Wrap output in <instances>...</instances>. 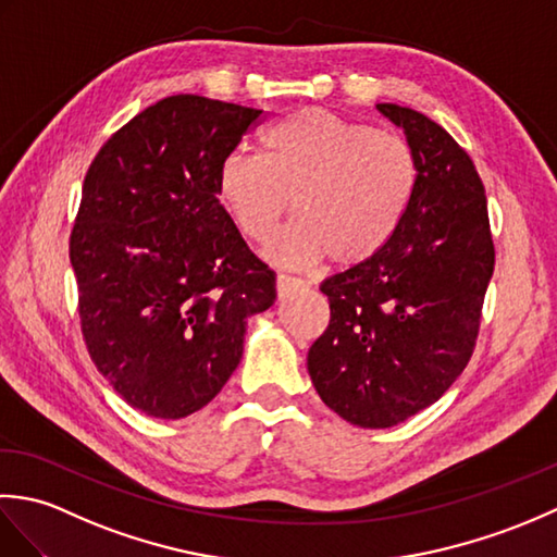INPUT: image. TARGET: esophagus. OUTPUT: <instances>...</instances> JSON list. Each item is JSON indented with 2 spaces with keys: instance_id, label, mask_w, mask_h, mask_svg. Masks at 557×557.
<instances>
[{
  "instance_id": "esophagus-1",
  "label": "esophagus",
  "mask_w": 557,
  "mask_h": 557,
  "mask_svg": "<svg viewBox=\"0 0 557 557\" xmlns=\"http://www.w3.org/2000/svg\"><path fill=\"white\" fill-rule=\"evenodd\" d=\"M306 287V282L301 277H292V275H285V272H280L277 275V297L285 299L289 297V294L299 292Z\"/></svg>"
}]
</instances>
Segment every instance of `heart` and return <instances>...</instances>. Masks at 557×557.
I'll return each mask as SVG.
<instances>
[{"label":"heart","instance_id":"obj_1","mask_svg":"<svg viewBox=\"0 0 557 557\" xmlns=\"http://www.w3.org/2000/svg\"><path fill=\"white\" fill-rule=\"evenodd\" d=\"M413 150L393 132L347 122L325 110H301L265 128L260 156L234 150L218 170V196L246 239L263 242L277 265L306 268L330 253L359 265L381 253L417 194Z\"/></svg>","mask_w":557,"mask_h":557}]
</instances>
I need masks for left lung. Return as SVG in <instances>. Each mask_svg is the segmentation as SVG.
<instances>
[{
  "mask_svg": "<svg viewBox=\"0 0 557 557\" xmlns=\"http://www.w3.org/2000/svg\"><path fill=\"white\" fill-rule=\"evenodd\" d=\"M399 126L417 194L381 253L327 277L330 325L309 349L315 393L361 429H389L431 407L467 369L495 265L474 162L429 116L375 104Z\"/></svg>",
  "mask_w": 557,
  "mask_h": 557,
  "instance_id": "obj_1",
  "label": "left lung"
}]
</instances>
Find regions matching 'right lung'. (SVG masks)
<instances>
[{
	"label": "right lung",
	"mask_w": 557,
	"mask_h": 557,
	"mask_svg": "<svg viewBox=\"0 0 557 557\" xmlns=\"http://www.w3.org/2000/svg\"><path fill=\"white\" fill-rule=\"evenodd\" d=\"M263 110L172 96L90 162L69 258L92 363L126 405L184 419L230 381L246 318L275 301L218 198V170Z\"/></svg>",
	"instance_id": "1"
}]
</instances>
